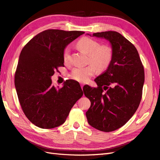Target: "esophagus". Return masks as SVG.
<instances>
[{"mask_svg":"<svg viewBox=\"0 0 160 160\" xmlns=\"http://www.w3.org/2000/svg\"><path fill=\"white\" fill-rule=\"evenodd\" d=\"M84 84H81V88H82V89H83V87H84Z\"/></svg>","mask_w":160,"mask_h":160,"instance_id":"obj_1","label":"esophagus"}]
</instances>
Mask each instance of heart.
<instances>
[{"label": "heart", "mask_w": 160, "mask_h": 160, "mask_svg": "<svg viewBox=\"0 0 160 160\" xmlns=\"http://www.w3.org/2000/svg\"><path fill=\"white\" fill-rule=\"evenodd\" d=\"M77 48L88 56L87 67L77 68L72 71L71 78L80 82H87L97 70L103 72L107 69L112 62L113 50L107 44L100 45L97 40L88 37L80 39L76 43ZM63 58L65 63L70 62V52L68 48L64 49Z\"/></svg>", "instance_id": "1"}]
</instances>
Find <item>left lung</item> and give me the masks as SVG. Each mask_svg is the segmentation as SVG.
<instances>
[{
  "mask_svg": "<svg viewBox=\"0 0 160 160\" xmlns=\"http://www.w3.org/2000/svg\"><path fill=\"white\" fill-rule=\"evenodd\" d=\"M92 36L109 41L113 57L107 70L95 78L98 87L83 88L91 103L86 116L93 128L112 132L124 126L138 108L145 81L144 68L137 48L120 33L102 32Z\"/></svg>",
  "mask_w": 160,
  "mask_h": 160,
  "instance_id": "8db88e82",
  "label": "left lung"
}]
</instances>
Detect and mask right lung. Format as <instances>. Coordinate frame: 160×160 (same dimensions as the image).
<instances>
[{
  "mask_svg": "<svg viewBox=\"0 0 160 160\" xmlns=\"http://www.w3.org/2000/svg\"><path fill=\"white\" fill-rule=\"evenodd\" d=\"M81 31L47 30L28 42L20 53L15 86L23 113L40 128L63 124L76 102L83 95L78 82L68 80L63 87L52 84L51 76L63 66V52Z\"/></svg>",
  "mask_w": 160,
  "mask_h": 160,
  "instance_id": "obj_1",
  "label": "right lung"
}]
</instances>
